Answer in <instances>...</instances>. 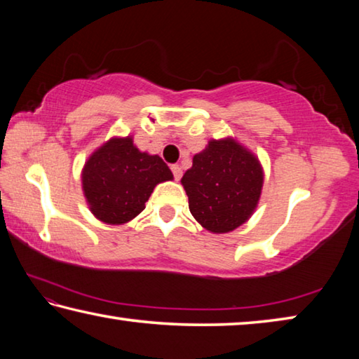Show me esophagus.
Returning a JSON list of instances; mask_svg holds the SVG:
<instances>
[{"label": "esophagus", "instance_id": "esophagus-1", "mask_svg": "<svg viewBox=\"0 0 359 359\" xmlns=\"http://www.w3.org/2000/svg\"><path fill=\"white\" fill-rule=\"evenodd\" d=\"M171 171L174 174V179L175 180H180V177H182V168L179 165H172L171 166Z\"/></svg>", "mask_w": 359, "mask_h": 359}]
</instances>
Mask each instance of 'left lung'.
I'll list each match as a JSON object with an SVG mask.
<instances>
[{
  "label": "left lung",
  "mask_w": 359,
  "mask_h": 359,
  "mask_svg": "<svg viewBox=\"0 0 359 359\" xmlns=\"http://www.w3.org/2000/svg\"><path fill=\"white\" fill-rule=\"evenodd\" d=\"M191 215L212 233H228L252 215L263 187L257 158L231 139L210 141L184 174Z\"/></svg>",
  "instance_id": "obj_1"
}]
</instances>
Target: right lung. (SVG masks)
<instances>
[{
	"instance_id": "add662e5",
	"label": "right lung",
	"mask_w": 359,
	"mask_h": 359,
	"mask_svg": "<svg viewBox=\"0 0 359 359\" xmlns=\"http://www.w3.org/2000/svg\"><path fill=\"white\" fill-rule=\"evenodd\" d=\"M172 172L158 155H147L131 137L111 139L85 163V198L96 218L121 224L141 214L156 184L171 180Z\"/></svg>"
}]
</instances>
